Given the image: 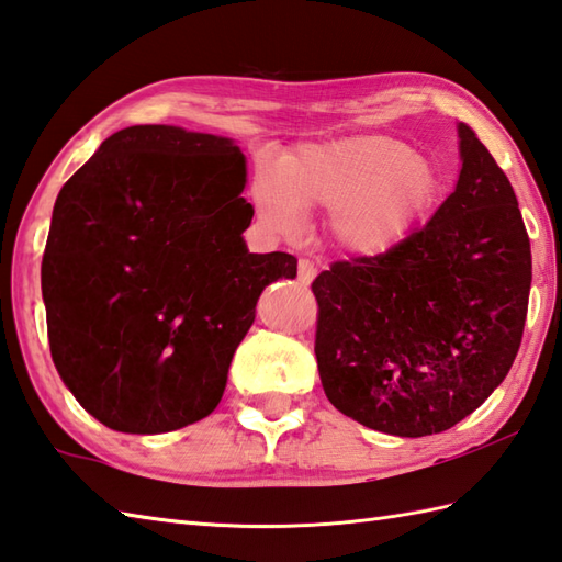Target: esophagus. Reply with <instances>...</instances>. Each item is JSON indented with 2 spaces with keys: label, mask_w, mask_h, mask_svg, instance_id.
I'll list each match as a JSON object with an SVG mask.
<instances>
[{
  "label": "esophagus",
  "mask_w": 562,
  "mask_h": 562,
  "mask_svg": "<svg viewBox=\"0 0 562 562\" xmlns=\"http://www.w3.org/2000/svg\"><path fill=\"white\" fill-rule=\"evenodd\" d=\"M315 273H317V269H315L311 259L297 261V281H301L303 285H311L313 279H315Z\"/></svg>",
  "instance_id": "obj_1"
}]
</instances>
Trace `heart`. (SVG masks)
<instances>
[{"label":"heart","mask_w":562,"mask_h":562,"mask_svg":"<svg viewBox=\"0 0 562 562\" xmlns=\"http://www.w3.org/2000/svg\"><path fill=\"white\" fill-rule=\"evenodd\" d=\"M251 196L271 231H295L305 209H323L331 211L329 233L341 249L383 257L429 221L441 175L400 137L363 133L301 145L283 159V175L261 171Z\"/></svg>","instance_id":"heart-1"}]
</instances>
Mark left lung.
Returning a JSON list of instances; mask_svg holds the SVG:
<instances>
[{"label": "left lung", "instance_id": "1", "mask_svg": "<svg viewBox=\"0 0 562 562\" xmlns=\"http://www.w3.org/2000/svg\"><path fill=\"white\" fill-rule=\"evenodd\" d=\"M461 175L431 221L383 257L313 281L315 357L341 415L393 437L458 425L505 381L531 291V245L505 171L458 123Z\"/></svg>", "mask_w": 562, "mask_h": 562}]
</instances>
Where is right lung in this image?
<instances>
[{"instance_id": "add662e5", "label": "right lung", "mask_w": 562, "mask_h": 562, "mask_svg": "<svg viewBox=\"0 0 562 562\" xmlns=\"http://www.w3.org/2000/svg\"><path fill=\"white\" fill-rule=\"evenodd\" d=\"M247 159L231 137L131 125L57 193L41 289L57 373L91 417L165 434L209 417L261 291L295 279L251 255Z\"/></svg>"}]
</instances>
